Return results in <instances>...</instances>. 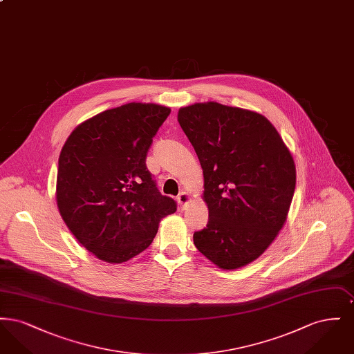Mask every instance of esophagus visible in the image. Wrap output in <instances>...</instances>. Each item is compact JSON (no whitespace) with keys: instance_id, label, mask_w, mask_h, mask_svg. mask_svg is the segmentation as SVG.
I'll use <instances>...</instances> for the list:
<instances>
[{"instance_id":"34e87169","label":"esophagus","mask_w":354,"mask_h":354,"mask_svg":"<svg viewBox=\"0 0 354 354\" xmlns=\"http://www.w3.org/2000/svg\"><path fill=\"white\" fill-rule=\"evenodd\" d=\"M191 202V195L188 194V192H180L179 194V196H178V203H179V205H180V209H185V207H187V204Z\"/></svg>"}]
</instances>
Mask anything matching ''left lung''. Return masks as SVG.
I'll return each mask as SVG.
<instances>
[{
  "label": "left lung",
  "mask_w": 354,
  "mask_h": 354,
  "mask_svg": "<svg viewBox=\"0 0 354 354\" xmlns=\"http://www.w3.org/2000/svg\"><path fill=\"white\" fill-rule=\"evenodd\" d=\"M178 122L199 158L208 207L194 244L221 270L245 267L286 224L296 187L293 156L256 111L204 102L179 109Z\"/></svg>",
  "instance_id": "8db88e82"
}]
</instances>
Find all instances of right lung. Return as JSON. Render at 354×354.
<instances>
[{"mask_svg": "<svg viewBox=\"0 0 354 354\" xmlns=\"http://www.w3.org/2000/svg\"><path fill=\"white\" fill-rule=\"evenodd\" d=\"M171 109L126 103L78 124L58 159L55 201L88 252L120 264L143 252L159 223L176 211L146 167L152 138Z\"/></svg>", "mask_w": 354, "mask_h": 354, "instance_id": "add662e5", "label": "right lung"}]
</instances>
